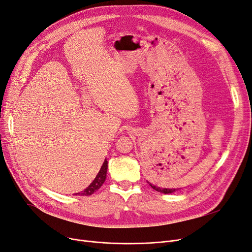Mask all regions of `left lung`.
I'll return each mask as SVG.
<instances>
[{
    "instance_id": "1",
    "label": "left lung",
    "mask_w": 252,
    "mask_h": 252,
    "mask_svg": "<svg viewBox=\"0 0 252 252\" xmlns=\"http://www.w3.org/2000/svg\"><path fill=\"white\" fill-rule=\"evenodd\" d=\"M148 184L150 185V187L155 189V190H157V191H159V192H162V193H172V192H174V191H176V190H178L179 189H162V188H159V187H157V185H155V184H151V183H149L148 182Z\"/></svg>"
}]
</instances>
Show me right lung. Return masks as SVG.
I'll return each mask as SVG.
<instances>
[{
  "label": "right lung",
  "mask_w": 252,
  "mask_h": 252,
  "mask_svg": "<svg viewBox=\"0 0 252 252\" xmlns=\"http://www.w3.org/2000/svg\"><path fill=\"white\" fill-rule=\"evenodd\" d=\"M107 169H108V161H107V159H105L102 167H101V169H100V171H99V173H97V175L95 176V178L94 179V181L83 191L78 192V193H76V194H78V195H91L94 191H96L97 189H99L103 185V183L105 182V180H106Z\"/></svg>",
  "instance_id": "right-lung-1"
}]
</instances>
